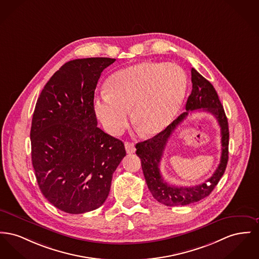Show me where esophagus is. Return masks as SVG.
Listing matches in <instances>:
<instances>
[{
  "label": "esophagus",
  "mask_w": 259,
  "mask_h": 259,
  "mask_svg": "<svg viewBox=\"0 0 259 259\" xmlns=\"http://www.w3.org/2000/svg\"><path fill=\"white\" fill-rule=\"evenodd\" d=\"M125 150H126L127 153H134L136 152L135 145L133 143H130V142H125Z\"/></svg>",
  "instance_id": "obj_1"
}]
</instances>
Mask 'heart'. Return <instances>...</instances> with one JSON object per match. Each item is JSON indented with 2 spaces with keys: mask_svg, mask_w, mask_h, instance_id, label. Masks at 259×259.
Wrapping results in <instances>:
<instances>
[{
  "mask_svg": "<svg viewBox=\"0 0 259 259\" xmlns=\"http://www.w3.org/2000/svg\"><path fill=\"white\" fill-rule=\"evenodd\" d=\"M187 90V76L174 63L143 61L125 67L107 81V91L94 100L97 116L108 133L118 135L132 122L147 137L162 132L178 114Z\"/></svg>",
  "mask_w": 259,
  "mask_h": 259,
  "instance_id": "b5f03b06",
  "label": "heart"
}]
</instances>
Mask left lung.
I'll use <instances>...</instances> for the list:
<instances>
[{
  "label": "left lung",
  "mask_w": 259,
  "mask_h": 259,
  "mask_svg": "<svg viewBox=\"0 0 259 259\" xmlns=\"http://www.w3.org/2000/svg\"><path fill=\"white\" fill-rule=\"evenodd\" d=\"M191 73L193 87L186 104L187 111L180 114L159 134L136 145V154L141 158L143 173L152 197L168 206L187 205L209 196L223 176L228 162V120L223 106L212 84L200 75L195 68H192ZM197 109L211 113L221 126L223 146L221 163L213 176L206 182L193 187H176L168 184L162 178L159 164L167 139L188 115V111Z\"/></svg>",
  "instance_id": "left-lung-1"
}]
</instances>
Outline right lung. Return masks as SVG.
<instances>
[{
	"label": "right lung",
	"instance_id": "add662e5",
	"mask_svg": "<svg viewBox=\"0 0 259 259\" xmlns=\"http://www.w3.org/2000/svg\"><path fill=\"white\" fill-rule=\"evenodd\" d=\"M109 58L64 63L41 92L31 125V157L44 197L71 214L99 208L112 174L126 155L124 144L100 129L94 96Z\"/></svg>",
	"mask_w": 259,
	"mask_h": 259
}]
</instances>
